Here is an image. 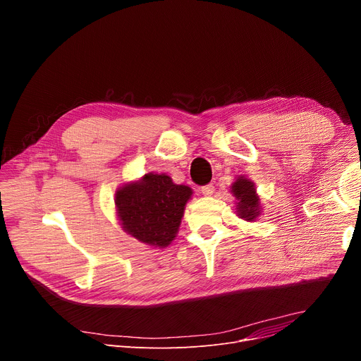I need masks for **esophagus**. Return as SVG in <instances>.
Wrapping results in <instances>:
<instances>
[{
    "label": "esophagus",
    "instance_id": "obj_1",
    "mask_svg": "<svg viewBox=\"0 0 361 361\" xmlns=\"http://www.w3.org/2000/svg\"><path fill=\"white\" fill-rule=\"evenodd\" d=\"M214 185L213 184H207V185H204V187H201V192H202V195H212L213 192H214Z\"/></svg>",
    "mask_w": 361,
    "mask_h": 361
}]
</instances>
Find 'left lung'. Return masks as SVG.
Returning a JSON list of instances; mask_svg holds the SVG:
<instances>
[{"label": "left lung", "mask_w": 361, "mask_h": 361, "mask_svg": "<svg viewBox=\"0 0 361 361\" xmlns=\"http://www.w3.org/2000/svg\"><path fill=\"white\" fill-rule=\"evenodd\" d=\"M230 192L235 198L237 216L245 221H255L263 213L262 200L257 194L255 184L245 176H238L230 185Z\"/></svg>", "instance_id": "left-lung-1"}]
</instances>
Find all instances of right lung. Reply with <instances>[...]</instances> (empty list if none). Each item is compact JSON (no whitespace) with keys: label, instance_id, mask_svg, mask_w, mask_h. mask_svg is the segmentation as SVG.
Masks as SVG:
<instances>
[{"label":"right lung","instance_id":"add662e5","mask_svg":"<svg viewBox=\"0 0 361 361\" xmlns=\"http://www.w3.org/2000/svg\"><path fill=\"white\" fill-rule=\"evenodd\" d=\"M191 195L188 185L173 183L170 176L147 173L116 191L117 219L123 230L140 243L164 248L177 237Z\"/></svg>","mask_w":361,"mask_h":361}]
</instances>
